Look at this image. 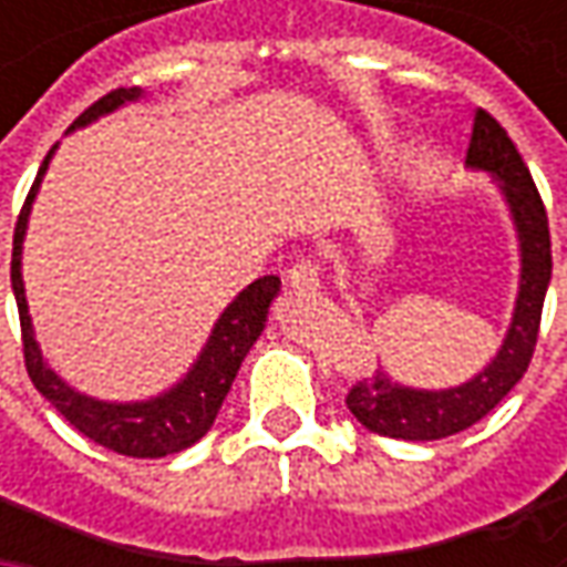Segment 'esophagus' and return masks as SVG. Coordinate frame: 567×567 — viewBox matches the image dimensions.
Wrapping results in <instances>:
<instances>
[{"mask_svg":"<svg viewBox=\"0 0 567 567\" xmlns=\"http://www.w3.org/2000/svg\"><path fill=\"white\" fill-rule=\"evenodd\" d=\"M287 280H290V287H296V290H318V284H321V271H318L316 261L299 258L293 268L287 271Z\"/></svg>","mask_w":567,"mask_h":567,"instance_id":"34e87169","label":"esophagus"}]
</instances>
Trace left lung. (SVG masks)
Segmentation results:
<instances>
[{"mask_svg": "<svg viewBox=\"0 0 567 567\" xmlns=\"http://www.w3.org/2000/svg\"><path fill=\"white\" fill-rule=\"evenodd\" d=\"M467 166L498 179L520 239V290L514 302L512 328L502 340L495 360L457 388H445V391L403 388L384 372L357 381L347 394V406L369 432H379L384 439L435 442L464 432L473 423H480L489 410H495V403L524 379L527 365L534 360L543 299L553 277L546 207L508 132L486 110H476L473 116Z\"/></svg>", "mask_w": 567, "mask_h": 567, "instance_id": "1", "label": "left lung"}]
</instances>
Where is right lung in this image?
Listing matches in <instances>:
<instances>
[{"mask_svg": "<svg viewBox=\"0 0 567 567\" xmlns=\"http://www.w3.org/2000/svg\"><path fill=\"white\" fill-rule=\"evenodd\" d=\"M142 97V87H116L106 97H100L94 106H87L72 128H81L87 122L100 120L113 110H120L122 103ZM55 147H50L47 161L40 166L37 179H33L28 202L18 214L14 224V249H11V290L18 302V318H21V343H24V365L31 375L33 388L53 403L55 410L75 425L81 435H87L91 442L110 447L125 457H166L176 454L183 447L195 445L207 429L217 420V410L227 398L229 384L236 379L239 365L251 350V343L265 331L271 299L280 290V277L265 274L255 284H249L243 293L236 296L224 309V316L217 318L210 338H207L202 357L188 369V375L179 384H173L161 398L135 403H113L97 401L75 391L72 384L55 375L47 365L37 340H33V324L28 316V299H24V280H21V246H24V229L31 217V205L37 198V188L43 183V173L50 166V157Z\"/></svg>", "mask_w": 567, "mask_h": 567, "instance_id": "right-lung-1", "label": "right lung"}]
</instances>
